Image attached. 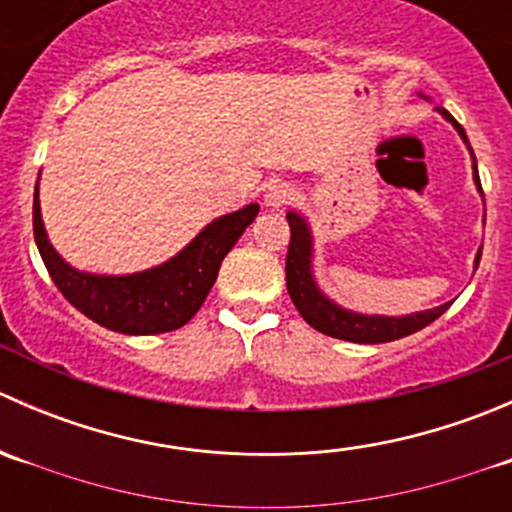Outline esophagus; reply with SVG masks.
I'll use <instances>...</instances> for the list:
<instances>
[{
    "mask_svg": "<svg viewBox=\"0 0 512 512\" xmlns=\"http://www.w3.org/2000/svg\"><path fill=\"white\" fill-rule=\"evenodd\" d=\"M294 200V188L289 183H275L265 193V205L267 208H285Z\"/></svg>",
    "mask_w": 512,
    "mask_h": 512,
    "instance_id": "1",
    "label": "esophagus"
}]
</instances>
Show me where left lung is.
<instances>
[{
    "label": "left lung",
    "instance_id": "left-lung-1",
    "mask_svg": "<svg viewBox=\"0 0 512 512\" xmlns=\"http://www.w3.org/2000/svg\"><path fill=\"white\" fill-rule=\"evenodd\" d=\"M438 113L448 118V121L456 126V131L461 133L463 141L468 143L466 131H463L461 123L446 111V108L436 106ZM471 148V146H468ZM473 178H476L478 190L480 188V178H478V168L473 165ZM287 223H289V247H287V262H285V275H287V292L292 297L294 307L297 312L302 314L304 322L309 327H314L317 332L327 334V337L334 339H344V342H356V344H384V342H394V339L409 337V334L418 332V329L428 327L431 322H436L453 302L441 304V307L426 309V312L418 314H409V317H366V314H356L349 312V309L337 307L334 302H329L319 287L314 285L312 277V235H309V227L299 218L297 213H287ZM480 262V252L476 257V267Z\"/></svg>",
    "mask_w": 512,
    "mask_h": 512
}]
</instances>
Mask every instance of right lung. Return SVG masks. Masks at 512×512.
Here are the masks:
<instances>
[{"label": "right lung", "instance_id": "right-lung-1", "mask_svg": "<svg viewBox=\"0 0 512 512\" xmlns=\"http://www.w3.org/2000/svg\"><path fill=\"white\" fill-rule=\"evenodd\" d=\"M255 203L210 223L183 252L153 270L126 277H98L74 270L59 257L41 223L39 185L34 188V240L59 292L101 327L121 334H160L188 324L218 280L225 255L257 218Z\"/></svg>", "mask_w": 512, "mask_h": 512}]
</instances>
